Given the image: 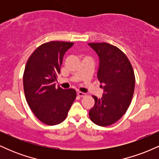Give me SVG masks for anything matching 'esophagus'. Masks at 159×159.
<instances>
[{
	"label": "esophagus",
	"instance_id": "34e87169",
	"mask_svg": "<svg viewBox=\"0 0 159 159\" xmlns=\"http://www.w3.org/2000/svg\"><path fill=\"white\" fill-rule=\"evenodd\" d=\"M78 95L80 96V97H84V96H86V95H87V94H86L85 93L81 92V91H78Z\"/></svg>",
	"mask_w": 159,
	"mask_h": 159
}]
</instances>
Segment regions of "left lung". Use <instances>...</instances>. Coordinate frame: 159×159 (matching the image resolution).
Instances as JSON below:
<instances>
[{"mask_svg":"<svg viewBox=\"0 0 159 159\" xmlns=\"http://www.w3.org/2000/svg\"><path fill=\"white\" fill-rule=\"evenodd\" d=\"M99 57L97 78L104 93L93 96L94 106L89 111L91 121L100 126L116 123L126 112L134 94L135 77L130 61L124 53L106 43H88Z\"/></svg>","mask_w":159,"mask_h":159,"instance_id":"1","label":"left lung"}]
</instances>
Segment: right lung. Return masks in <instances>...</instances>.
<instances>
[{"label": "right lung", "instance_id": "1", "mask_svg": "<svg viewBox=\"0 0 159 159\" xmlns=\"http://www.w3.org/2000/svg\"><path fill=\"white\" fill-rule=\"evenodd\" d=\"M73 43L52 41L38 47L27 60L23 75L25 98L40 121L49 125L62 123L76 98L74 89L55 87L66 52Z\"/></svg>", "mask_w": 159, "mask_h": 159}]
</instances>
